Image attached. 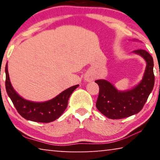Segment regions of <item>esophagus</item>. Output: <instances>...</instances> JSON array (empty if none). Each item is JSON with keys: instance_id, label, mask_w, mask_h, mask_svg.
I'll return each instance as SVG.
<instances>
[{"instance_id": "1", "label": "esophagus", "mask_w": 160, "mask_h": 160, "mask_svg": "<svg viewBox=\"0 0 160 160\" xmlns=\"http://www.w3.org/2000/svg\"><path fill=\"white\" fill-rule=\"evenodd\" d=\"M85 80L87 81V82H92V81H93V77L90 75H88V76H85Z\"/></svg>"}]
</instances>
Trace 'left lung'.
<instances>
[{
  "label": "left lung",
  "mask_w": 160,
  "mask_h": 160,
  "mask_svg": "<svg viewBox=\"0 0 160 160\" xmlns=\"http://www.w3.org/2000/svg\"><path fill=\"white\" fill-rule=\"evenodd\" d=\"M134 53L143 57L147 63L143 79L135 88L119 92L106 80L95 81L99 86L96 108L109 119H123L136 114L143 108L154 87V61L152 55L141 49L135 50Z\"/></svg>",
  "instance_id": "left-lung-1"
}]
</instances>
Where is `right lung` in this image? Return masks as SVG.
Listing matches in <instances>:
<instances>
[{
	"label": "right lung",
	"mask_w": 160,
	"mask_h": 160,
	"mask_svg": "<svg viewBox=\"0 0 160 160\" xmlns=\"http://www.w3.org/2000/svg\"><path fill=\"white\" fill-rule=\"evenodd\" d=\"M5 71L6 89L8 97L19 114L25 119L32 122L49 123L58 119L66 109L69 97L78 86V84L70 87L49 101L34 102L23 99L13 89L8 76L7 63Z\"/></svg>",
	"instance_id": "right-lung-1"
}]
</instances>
